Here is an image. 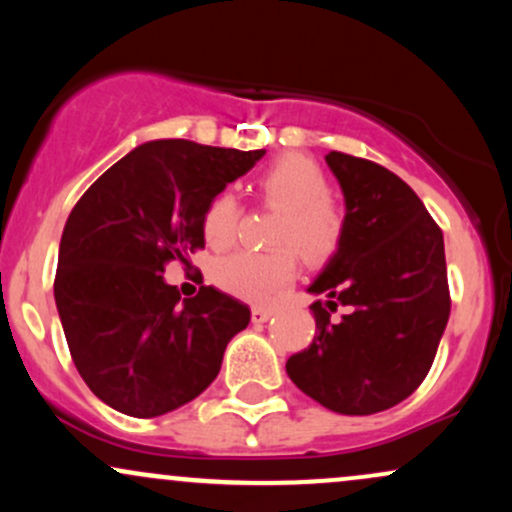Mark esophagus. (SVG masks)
Returning a JSON list of instances; mask_svg holds the SVG:
<instances>
[{"mask_svg":"<svg viewBox=\"0 0 512 512\" xmlns=\"http://www.w3.org/2000/svg\"><path fill=\"white\" fill-rule=\"evenodd\" d=\"M269 317H272V308H267V305H255L252 308V322H267Z\"/></svg>","mask_w":512,"mask_h":512,"instance_id":"1","label":"esophagus"}]
</instances>
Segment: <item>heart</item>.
Listing matches in <instances>:
<instances>
[{
  "label": "heart",
  "instance_id": "1",
  "mask_svg": "<svg viewBox=\"0 0 512 512\" xmlns=\"http://www.w3.org/2000/svg\"><path fill=\"white\" fill-rule=\"evenodd\" d=\"M257 192L267 207L279 209L269 240L272 250H240L216 260L211 279L223 291L245 301H267L298 272V250L308 262L330 260L344 240V214L327 195L330 178L313 158L286 154L276 158L257 178ZM240 204L223 190L207 204L202 231L211 248H228L236 240Z\"/></svg>",
  "mask_w": 512,
  "mask_h": 512
}]
</instances>
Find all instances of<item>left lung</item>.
<instances>
[{
	"instance_id": "obj_1",
	"label": "left lung",
	"mask_w": 512,
	"mask_h": 512,
	"mask_svg": "<svg viewBox=\"0 0 512 512\" xmlns=\"http://www.w3.org/2000/svg\"><path fill=\"white\" fill-rule=\"evenodd\" d=\"M325 161L346 199L344 240L308 289L327 301L310 305L315 339L286 373L322 407L368 416L407 399L433 366L450 317L443 231L392 170L342 151Z\"/></svg>"
}]
</instances>
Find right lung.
Masks as SVG:
<instances>
[{"mask_svg": "<svg viewBox=\"0 0 512 512\" xmlns=\"http://www.w3.org/2000/svg\"><path fill=\"white\" fill-rule=\"evenodd\" d=\"M262 156L185 139L146 142L74 204L55 303L76 370L108 407L151 419L192 402L219 375L250 308L211 286L180 301L161 272L204 248L207 204Z\"/></svg>", "mask_w": 512, "mask_h": 512, "instance_id": "add662e5", "label": "right lung"}]
</instances>
